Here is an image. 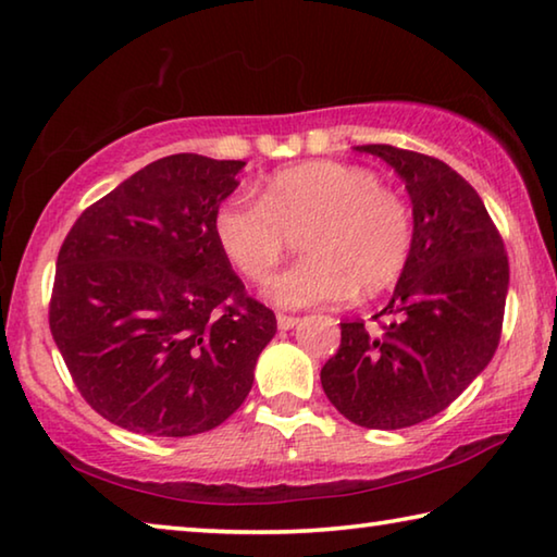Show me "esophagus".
<instances>
[{
	"instance_id": "34e87169",
	"label": "esophagus",
	"mask_w": 557,
	"mask_h": 557,
	"mask_svg": "<svg viewBox=\"0 0 557 557\" xmlns=\"http://www.w3.org/2000/svg\"><path fill=\"white\" fill-rule=\"evenodd\" d=\"M299 324L297 317H287V314H280L277 317V326L282 329V332H289V329H295Z\"/></svg>"
}]
</instances>
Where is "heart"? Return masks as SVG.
Masks as SVG:
<instances>
[{
  "label": "heart",
  "instance_id": "b5f03b06",
  "mask_svg": "<svg viewBox=\"0 0 557 557\" xmlns=\"http://www.w3.org/2000/svg\"><path fill=\"white\" fill-rule=\"evenodd\" d=\"M307 260L265 287L272 305H332L391 287L408 268L412 213L371 169L319 159L272 174L262 199L233 194L213 215L223 256L250 282L268 280L305 233Z\"/></svg>",
  "mask_w": 557,
  "mask_h": 557
}]
</instances>
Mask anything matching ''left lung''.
I'll return each mask as SVG.
<instances>
[{
	"label": "left lung",
	"mask_w": 557,
	"mask_h": 557,
	"mask_svg": "<svg viewBox=\"0 0 557 557\" xmlns=\"http://www.w3.org/2000/svg\"><path fill=\"white\" fill-rule=\"evenodd\" d=\"M354 149L381 157L403 178L414 240L381 312L388 324L369 332L363 322H344L322 388L356 425L400 430L445 410L492 361L508 258L484 201L455 169L391 145Z\"/></svg>",
	"instance_id": "obj_1"
}]
</instances>
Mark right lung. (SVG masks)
Instances as JSON below:
<instances>
[{
    "instance_id": "obj_1",
    "label": "right lung",
    "mask_w": 557,
    "mask_h": 557,
    "mask_svg": "<svg viewBox=\"0 0 557 557\" xmlns=\"http://www.w3.org/2000/svg\"><path fill=\"white\" fill-rule=\"evenodd\" d=\"M243 166L157 159L83 211L61 245L53 342L90 408L137 435L219 428L248 398L277 332L213 233Z\"/></svg>"
}]
</instances>
